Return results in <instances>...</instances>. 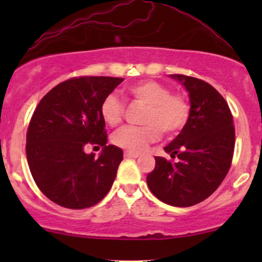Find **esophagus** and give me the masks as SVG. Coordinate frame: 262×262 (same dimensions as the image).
Segmentation results:
<instances>
[{
  "label": "esophagus",
  "instance_id": "1",
  "mask_svg": "<svg viewBox=\"0 0 262 262\" xmlns=\"http://www.w3.org/2000/svg\"><path fill=\"white\" fill-rule=\"evenodd\" d=\"M124 156H127V158H134V159H137V158H139L140 156V154L139 152H134V151H124Z\"/></svg>",
  "mask_w": 262,
  "mask_h": 262
}]
</instances>
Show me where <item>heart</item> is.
<instances>
[{"mask_svg":"<svg viewBox=\"0 0 262 262\" xmlns=\"http://www.w3.org/2000/svg\"><path fill=\"white\" fill-rule=\"evenodd\" d=\"M134 101L145 104L141 127H125L113 134L114 145L138 152L149 143L160 138L161 130L167 135L177 134L187 124L189 104L185 96L170 93L169 87L156 81H139L127 89ZM124 107L116 95L111 93L101 103L102 119L110 127H116L122 121Z\"/></svg>","mask_w":262,"mask_h":262,"instance_id":"heart-1","label":"heart"}]
</instances>
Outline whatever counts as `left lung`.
<instances>
[{"label": "left lung", "instance_id": "obj_1", "mask_svg": "<svg viewBox=\"0 0 262 262\" xmlns=\"http://www.w3.org/2000/svg\"><path fill=\"white\" fill-rule=\"evenodd\" d=\"M169 76L188 93L189 118L164 148L179 160L155 156V169L146 183L161 202L191 207L208 198L223 182L233 159L235 130L229 106L214 87L185 75Z\"/></svg>", "mask_w": 262, "mask_h": 262}]
</instances>
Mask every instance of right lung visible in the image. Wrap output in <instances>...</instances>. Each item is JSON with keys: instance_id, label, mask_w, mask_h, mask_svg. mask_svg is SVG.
<instances>
[{"instance_id": "1", "label": "right lung", "mask_w": 262, "mask_h": 262, "mask_svg": "<svg viewBox=\"0 0 262 262\" xmlns=\"http://www.w3.org/2000/svg\"><path fill=\"white\" fill-rule=\"evenodd\" d=\"M121 77L85 76L59 83L41 98L27 132V160L41 192L59 206L83 209L103 200L123 160V150L106 145L101 103ZM89 142L102 146L97 159Z\"/></svg>"}]
</instances>
